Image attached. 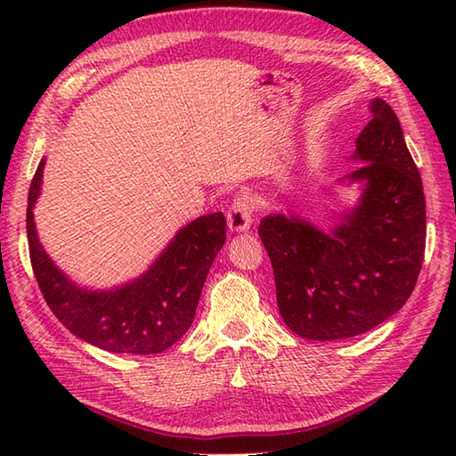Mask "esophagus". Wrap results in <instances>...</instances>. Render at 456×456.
<instances>
[{
  "mask_svg": "<svg viewBox=\"0 0 456 456\" xmlns=\"http://www.w3.org/2000/svg\"><path fill=\"white\" fill-rule=\"evenodd\" d=\"M250 223H253V201L247 193H239L227 213L229 231L231 233H243V231L250 229Z\"/></svg>",
  "mask_w": 456,
  "mask_h": 456,
  "instance_id": "1",
  "label": "esophagus"
}]
</instances>
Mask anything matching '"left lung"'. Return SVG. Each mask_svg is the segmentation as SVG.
Segmentation results:
<instances>
[{"label":"left lung","mask_w":456,"mask_h":456,"mask_svg":"<svg viewBox=\"0 0 456 456\" xmlns=\"http://www.w3.org/2000/svg\"><path fill=\"white\" fill-rule=\"evenodd\" d=\"M358 134L343 180L362 183L356 206L323 231L273 213L258 235L274 270L278 309L304 338L338 341L370 331L400 312L418 282L425 253V196L402 125L384 100Z\"/></svg>","instance_id":"1"}]
</instances>
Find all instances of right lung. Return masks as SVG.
<instances>
[{"label": "right lung", "instance_id": "right-lung-1", "mask_svg": "<svg viewBox=\"0 0 456 456\" xmlns=\"http://www.w3.org/2000/svg\"><path fill=\"white\" fill-rule=\"evenodd\" d=\"M45 159L28 190L27 239L33 273L45 302L68 331L103 351L157 354L188 331L216 255L225 245L223 213H208L182 227L149 270L111 289L72 282L38 240L35 203L41 193Z\"/></svg>", "mask_w": 456, "mask_h": 456}]
</instances>
